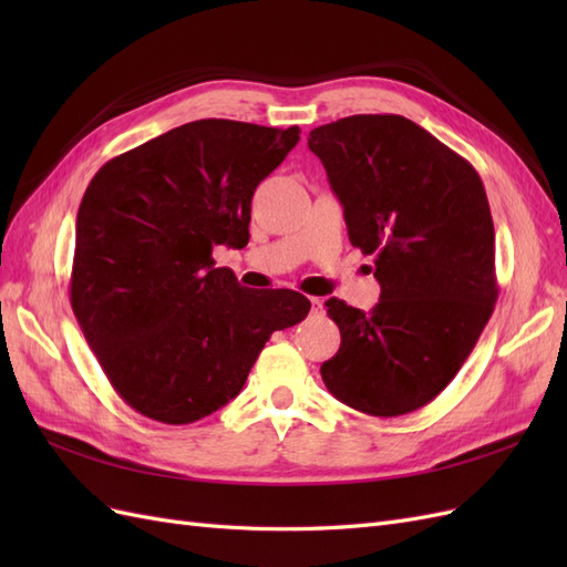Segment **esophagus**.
<instances>
[{
    "mask_svg": "<svg viewBox=\"0 0 567 567\" xmlns=\"http://www.w3.org/2000/svg\"><path fill=\"white\" fill-rule=\"evenodd\" d=\"M310 305H312V312H321V300L319 298H310Z\"/></svg>",
    "mask_w": 567,
    "mask_h": 567,
    "instance_id": "34e87169",
    "label": "esophagus"
}]
</instances>
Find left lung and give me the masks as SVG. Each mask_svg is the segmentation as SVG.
<instances>
[{
  "label": "left lung",
  "instance_id": "obj_1",
  "mask_svg": "<svg viewBox=\"0 0 567 567\" xmlns=\"http://www.w3.org/2000/svg\"><path fill=\"white\" fill-rule=\"evenodd\" d=\"M354 248L373 255L371 312L326 300L340 350L321 364L336 400L402 416L452 383L492 317L494 225L475 167L402 115H350L310 132Z\"/></svg>",
  "mask_w": 567,
  "mask_h": 567
}]
</instances>
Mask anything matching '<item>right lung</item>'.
Returning <instances> with one entry per match:
<instances>
[{
	"mask_svg": "<svg viewBox=\"0 0 567 567\" xmlns=\"http://www.w3.org/2000/svg\"><path fill=\"white\" fill-rule=\"evenodd\" d=\"M300 130L196 120L115 156L82 196L71 305L106 379L134 411L194 423L241 392L274 331L310 300L244 288L215 267L217 246L246 248L257 184Z\"/></svg>",
	"mask_w": 567,
	"mask_h": 567,
	"instance_id": "add662e5",
	"label": "right lung"
}]
</instances>
